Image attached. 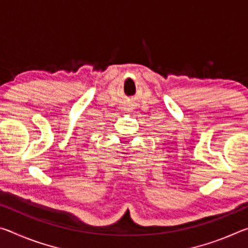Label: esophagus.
I'll return each mask as SVG.
<instances>
[{"label":"esophagus","instance_id":"1","mask_svg":"<svg viewBox=\"0 0 248 248\" xmlns=\"http://www.w3.org/2000/svg\"><path fill=\"white\" fill-rule=\"evenodd\" d=\"M127 111H129V109H128V110H127Z\"/></svg>","mask_w":248,"mask_h":248}]
</instances>
